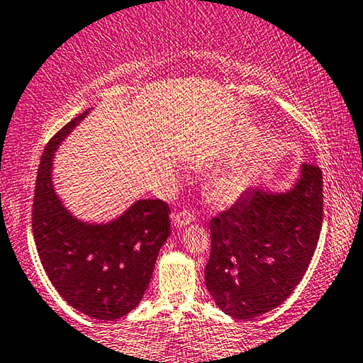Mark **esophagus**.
Wrapping results in <instances>:
<instances>
[{
	"label": "esophagus",
	"mask_w": 363,
	"mask_h": 363,
	"mask_svg": "<svg viewBox=\"0 0 363 363\" xmlns=\"http://www.w3.org/2000/svg\"><path fill=\"white\" fill-rule=\"evenodd\" d=\"M171 218H172V223H174V227H186L189 223L196 220V213H194L191 208H182V211L172 213Z\"/></svg>",
	"instance_id": "1"
}]
</instances>
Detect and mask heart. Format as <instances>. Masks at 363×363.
Instances as JSON below:
<instances>
[{
	"label": "heart",
	"instance_id": "obj_1",
	"mask_svg": "<svg viewBox=\"0 0 363 363\" xmlns=\"http://www.w3.org/2000/svg\"><path fill=\"white\" fill-rule=\"evenodd\" d=\"M243 186L245 182L238 174H225L217 179L216 186H213V194L218 201L230 202L242 194Z\"/></svg>",
	"mask_w": 363,
	"mask_h": 363
}]
</instances>
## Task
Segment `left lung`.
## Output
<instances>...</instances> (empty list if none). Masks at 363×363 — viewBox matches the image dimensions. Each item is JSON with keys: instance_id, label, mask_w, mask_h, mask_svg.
<instances>
[{"instance_id": "8db88e82", "label": "left lung", "mask_w": 363, "mask_h": 363, "mask_svg": "<svg viewBox=\"0 0 363 363\" xmlns=\"http://www.w3.org/2000/svg\"><path fill=\"white\" fill-rule=\"evenodd\" d=\"M323 191L320 167L304 162L289 192L252 187L211 218L206 286L223 313L253 319L293 293L318 247Z\"/></svg>"}]
</instances>
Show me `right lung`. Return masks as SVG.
Instances as JSON below:
<instances>
[{
    "mask_svg": "<svg viewBox=\"0 0 363 363\" xmlns=\"http://www.w3.org/2000/svg\"><path fill=\"white\" fill-rule=\"evenodd\" d=\"M86 111L64 125L45 146L35 177L33 233L50 283L67 303L94 319L115 320L140 303L171 232L169 206L138 201L108 225H85L54 194L50 166L55 146Z\"/></svg>",
    "mask_w": 363,
    "mask_h": 363,
    "instance_id": "1",
    "label": "right lung"
}]
</instances>
